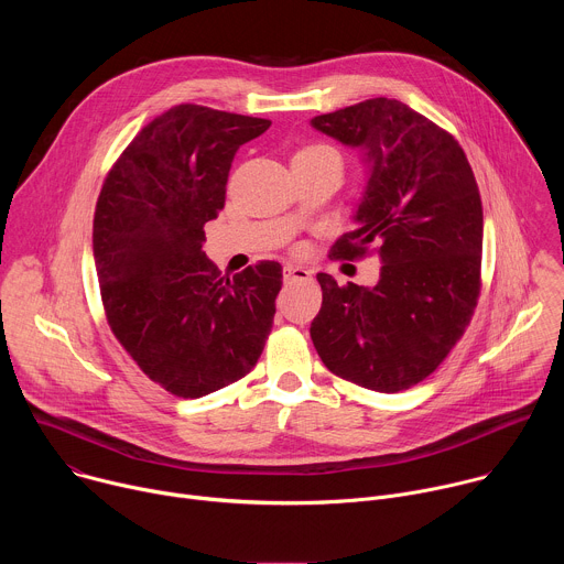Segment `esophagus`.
Wrapping results in <instances>:
<instances>
[{
    "label": "esophagus",
    "mask_w": 564,
    "mask_h": 564,
    "mask_svg": "<svg viewBox=\"0 0 564 564\" xmlns=\"http://www.w3.org/2000/svg\"><path fill=\"white\" fill-rule=\"evenodd\" d=\"M283 279H285V283H305V281L312 279V272L307 268L285 265L283 268Z\"/></svg>",
    "instance_id": "1"
}]
</instances>
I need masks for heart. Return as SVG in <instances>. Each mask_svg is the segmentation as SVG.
Here are the masks:
<instances>
[{
	"label": "heart",
	"instance_id": "heart-1",
	"mask_svg": "<svg viewBox=\"0 0 564 564\" xmlns=\"http://www.w3.org/2000/svg\"><path fill=\"white\" fill-rule=\"evenodd\" d=\"M318 155H337L328 144H305L303 149L296 151L294 160L299 158H318Z\"/></svg>",
	"mask_w": 564,
	"mask_h": 564
}]
</instances>
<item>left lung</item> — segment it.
<instances>
[{
	"label": "left lung",
	"mask_w": 564,
	"mask_h": 564,
	"mask_svg": "<svg viewBox=\"0 0 564 564\" xmlns=\"http://www.w3.org/2000/svg\"><path fill=\"white\" fill-rule=\"evenodd\" d=\"M312 127L361 147L370 163L359 225L333 246V259L375 254L383 263L375 288L316 274L324 301L312 344L346 381L413 388L462 339L479 299L485 216L468 158L446 129L390 98L316 116Z\"/></svg>",
	"instance_id": "1"
}]
</instances>
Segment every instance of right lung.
Here are the masks:
<instances>
[{
  "mask_svg": "<svg viewBox=\"0 0 564 564\" xmlns=\"http://www.w3.org/2000/svg\"><path fill=\"white\" fill-rule=\"evenodd\" d=\"M270 124L172 107L138 131L98 196L94 257L107 324L151 381L183 399L246 377L274 324L281 265L259 261L229 281L203 252L236 149Z\"/></svg>",
  "mask_w": 564,
  "mask_h": 564,
  "instance_id": "right-lung-1",
  "label": "right lung"
}]
</instances>
